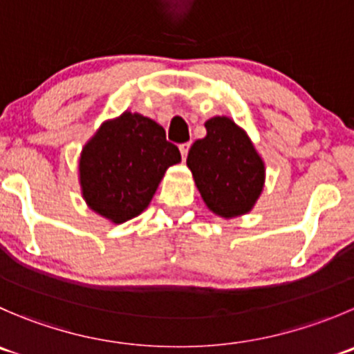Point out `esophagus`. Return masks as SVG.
<instances>
[{
    "label": "esophagus",
    "mask_w": 354,
    "mask_h": 354,
    "mask_svg": "<svg viewBox=\"0 0 354 354\" xmlns=\"http://www.w3.org/2000/svg\"><path fill=\"white\" fill-rule=\"evenodd\" d=\"M188 150H190V143H183V145H180V152H181V157H183V160L187 159Z\"/></svg>",
    "instance_id": "34e87169"
}]
</instances>
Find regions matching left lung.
Listing matches in <instances>:
<instances>
[{"label": "left lung", "instance_id": "obj_1", "mask_svg": "<svg viewBox=\"0 0 354 354\" xmlns=\"http://www.w3.org/2000/svg\"><path fill=\"white\" fill-rule=\"evenodd\" d=\"M207 135L192 145L187 166L205 205L221 218L247 214L264 187V162L230 118L205 121Z\"/></svg>", "mask_w": 354, "mask_h": 354}]
</instances>
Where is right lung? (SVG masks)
Segmentation results:
<instances>
[{"label":"right lung","instance_id":"1","mask_svg":"<svg viewBox=\"0 0 354 354\" xmlns=\"http://www.w3.org/2000/svg\"><path fill=\"white\" fill-rule=\"evenodd\" d=\"M181 153L160 124L124 112L105 121L79 157V183L88 207L121 225L149 207L167 167Z\"/></svg>","mask_w":354,"mask_h":354}]
</instances>
